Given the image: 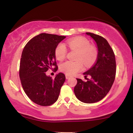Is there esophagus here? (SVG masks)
I'll return each instance as SVG.
<instances>
[{
	"label": "esophagus",
	"instance_id": "esophagus-1",
	"mask_svg": "<svg viewBox=\"0 0 133 133\" xmlns=\"http://www.w3.org/2000/svg\"><path fill=\"white\" fill-rule=\"evenodd\" d=\"M70 77H71V76H69V75H68V74H65V78H66V79H69Z\"/></svg>",
	"mask_w": 133,
	"mask_h": 133
}]
</instances>
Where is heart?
I'll return each mask as SVG.
<instances>
[{"instance_id": "b5f03b06", "label": "heart", "mask_w": 133, "mask_h": 133, "mask_svg": "<svg viewBox=\"0 0 133 133\" xmlns=\"http://www.w3.org/2000/svg\"><path fill=\"white\" fill-rule=\"evenodd\" d=\"M67 45L71 50L77 52L76 61H65L59 66L60 71L68 75H74L83 69V63L89 66L94 63L97 57L96 49L91 46L90 42L83 37H75L68 40ZM67 49L64 44H60L55 50V56L58 61H62L65 57ZM82 61L81 62V61Z\"/></svg>"}]
</instances>
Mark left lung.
<instances>
[{
	"label": "left lung",
	"instance_id": "8db88e82",
	"mask_svg": "<svg viewBox=\"0 0 133 133\" xmlns=\"http://www.w3.org/2000/svg\"><path fill=\"white\" fill-rule=\"evenodd\" d=\"M86 34L92 37L97 47L96 63L83 73L85 78L91 76L86 82L77 79L74 87V94L79 101L84 103H94L103 99L110 91L116 76V59L106 39L93 33Z\"/></svg>",
	"mask_w": 133,
	"mask_h": 133
}]
</instances>
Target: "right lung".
Listing matches in <instances>:
<instances>
[{"label":"right lung","mask_w":133,"mask_h":133,"mask_svg":"<svg viewBox=\"0 0 133 133\" xmlns=\"http://www.w3.org/2000/svg\"><path fill=\"white\" fill-rule=\"evenodd\" d=\"M65 36L42 33L27 42L21 59L19 76L24 92L34 103L42 106H51L59 97L65 80L59 72L54 79L46 75L49 69L58 67L55 50Z\"/></svg>","instance_id":"obj_1"}]
</instances>
